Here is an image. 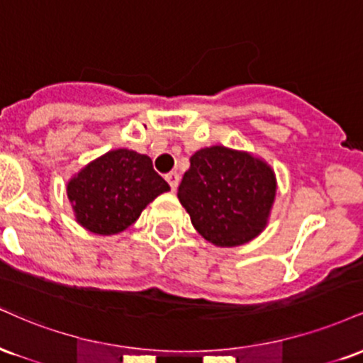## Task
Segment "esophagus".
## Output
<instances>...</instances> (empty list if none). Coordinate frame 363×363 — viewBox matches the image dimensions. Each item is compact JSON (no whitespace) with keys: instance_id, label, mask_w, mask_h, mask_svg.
<instances>
[{"instance_id":"esophagus-1","label":"esophagus","mask_w":363,"mask_h":363,"mask_svg":"<svg viewBox=\"0 0 363 363\" xmlns=\"http://www.w3.org/2000/svg\"><path fill=\"white\" fill-rule=\"evenodd\" d=\"M165 179H167V182L170 184V189L176 191L177 186H179V174L177 172H169L167 176H165Z\"/></svg>"}]
</instances>
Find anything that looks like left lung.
Returning a JSON list of instances; mask_svg holds the SVG:
<instances>
[{
    "label": "left lung",
    "mask_w": 363,
    "mask_h": 363,
    "mask_svg": "<svg viewBox=\"0 0 363 363\" xmlns=\"http://www.w3.org/2000/svg\"><path fill=\"white\" fill-rule=\"evenodd\" d=\"M189 162L177 198L196 230L218 247H234L259 235L277 193L272 167L225 147L199 150Z\"/></svg>",
    "instance_id": "1"
}]
</instances>
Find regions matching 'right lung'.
Segmentation results:
<instances>
[{"instance_id":"right-lung-1","label":"right lung","mask_w":363,"mask_h":363,"mask_svg":"<svg viewBox=\"0 0 363 363\" xmlns=\"http://www.w3.org/2000/svg\"><path fill=\"white\" fill-rule=\"evenodd\" d=\"M170 186L147 155L119 148L86 165L68 184L78 223L99 235L126 230L143 208Z\"/></svg>"}]
</instances>
